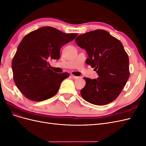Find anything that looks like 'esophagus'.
<instances>
[{
    "label": "esophagus",
    "instance_id": "34e87169",
    "mask_svg": "<svg viewBox=\"0 0 146 146\" xmlns=\"http://www.w3.org/2000/svg\"><path fill=\"white\" fill-rule=\"evenodd\" d=\"M72 78H75V79H78V78H80V77H78V76H74V75H72Z\"/></svg>",
    "mask_w": 146,
    "mask_h": 146
}]
</instances>
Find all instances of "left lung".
I'll list each match as a JSON object with an SVG mask.
<instances>
[{
	"instance_id": "8db88e82",
	"label": "left lung",
	"mask_w": 146,
	"mask_h": 146,
	"mask_svg": "<svg viewBox=\"0 0 146 146\" xmlns=\"http://www.w3.org/2000/svg\"><path fill=\"white\" fill-rule=\"evenodd\" d=\"M85 49L88 64L94 68L98 79L84 77L86 85L80 93L84 100L96 105H105L115 100L130 76L129 58L122 42L104 30L82 34L75 39Z\"/></svg>"
}]
</instances>
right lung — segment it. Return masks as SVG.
I'll return each mask as SVG.
<instances>
[{
  "instance_id": "1",
  "label": "right lung",
  "mask_w": 146,
  "mask_h": 146,
  "mask_svg": "<svg viewBox=\"0 0 146 146\" xmlns=\"http://www.w3.org/2000/svg\"><path fill=\"white\" fill-rule=\"evenodd\" d=\"M77 35L43 27L22 39L12 60V70L16 85L26 98L40 102L57 93L61 83L69 74L54 72L49 68V61L59 59L61 47Z\"/></svg>"
}]
</instances>
